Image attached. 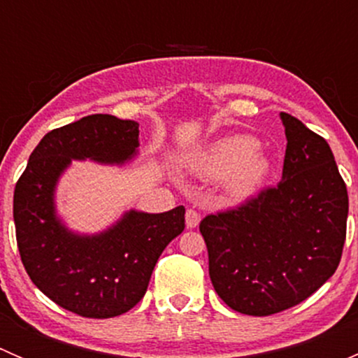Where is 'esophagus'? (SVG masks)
<instances>
[{"label":"esophagus","mask_w":358,"mask_h":358,"mask_svg":"<svg viewBox=\"0 0 358 358\" xmlns=\"http://www.w3.org/2000/svg\"><path fill=\"white\" fill-rule=\"evenodd\" d=\"M201 222V215L196 211V209H187L185 213V223H187V229H196Z\"/></svg>","instance_id":"obj_1"}]
</instances>
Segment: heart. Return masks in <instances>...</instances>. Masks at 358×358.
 <instances>
[{
    "instance_id": "1",
    "label": "heart",
    "mask_w": 358,
    "mask_h": 358,
    "mask_svg": "<svg viewBox=\"0 0 358 358\" xmlns=\"http://www.w3.org/2000/svg\"><path fill=\"white\" fill-rule=\"evenodd\" d=\"M270 162L258 150V140L230 135L213 142L197 157L196 169L208 178H225L234 197H248L268 173Z\"/></svg>"
}]
</instances>
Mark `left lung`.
I'll use <instances>...</instances> for the list:
<instances>
[{
	"label": "left lung",
	"mask_w": 358,
	"mask_h": 358,
	"mask_svg": "<svg viewBox=\"0 0 358 358\" xmlns=\"http://www.w3.org/2000/svg\"><path fill=\"white\" fill-rule=\"evenodd\" d=\"M280 119L282 180L199 225L213 287L246 315L305 301L336 272L346 239L348 192L329 143L294 115L280 112Z\"/></svg>",
	"instance_id": "obj_1"
}]
</instances>
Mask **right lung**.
<instances>
[{"label": "right lung", "mask_w": 358, "mask_h": 358, "mask_svg": "<svg viewBox=\"0 0 358 358\" xmlns=\"http://www.w3.org/2000/svg\"><path fill=\"white\" fill-rule=\"evenodd\" d=\"M138 122L93 114L52 129L29 157L13 192L17 246L34 286L88 319L131 310L145 294L164 248L185 229V208L129 211L107 232L71 234L55 216L53 190L71 159L124 162L138 147Z\"/></svg>", "instance_id": "obj_1"}]
</instances>
